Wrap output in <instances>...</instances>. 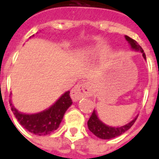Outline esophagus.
<instances>
[{"label": "esophagus", "instance_id": "34e87169", "mask_svg": "<svg viewBox=\"0 0 159 159\" xmlns=\"http://www.w3.org/2000/svg\"><path fill=\"white\" fill-rule=\"evenodd\" d=\"M93 92L89 83L82 82L76 84L70 91V97L73 100H78L83 97L92 96Z\"/></svg>", "mask_w": 159, "mask_h": 159}]
</instances>
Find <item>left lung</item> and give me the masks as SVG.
<instances>
[{
    "label": "left lung",
    "mask_w": 159,
    "mask_h": 159,
    "mask_svg": "<svg viewBox=\"0 0 159 159\" xmlns=\"http://www.w3.org/2000/svg\"><path fill=\"white\" fill-rule=\"evenodd\" d=\"M125 39L128 41V42L129 43L131 46V48L135 50V51H140L142 53V56L144 57V59H146V54L144 52L143 49L140 47L136 41H134L132 38H130L129 36H125ZM135 117L134 119H133L130 123H127L125 125L121 127H110L108 125H106L105 123H103L97 116L95 111L93 110V113L91 115V117H89V119L88 121V127H89V129L92 132V133L96 135L97 137H99L100 139H104V140H109V139H112L115 137L119 136L122 134L124 132H126L127 130L129 129L130 128L132 127L134 122L136 121Z\"/></svg>",
    "instance_id": "1"
}]
</instances>
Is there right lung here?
Wrapping results in <instances>:
<instances>
[{
    "mask_svg": "<svg viewBox=\"0 0 159 159\" xmlns=\"http://www.w3.org/2000/svg\"><path fill=\"white\" fill-rule=\"evenodd\" d=\"M72 104L70 91L50 107L48 109L36 114H24L16 109L10 101V106L19 123L29 132L37 135H46L53 132L59 128L66 110Z\"/></svg>",
    "mask_w": 159,
    "mask_h": 159,
    "instance_id": "right-lung-1",
    "label": "right lung"
}]
</instances>
